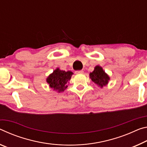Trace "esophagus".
<instances>
[{
  "label": "esophagus",
  "instance_id": "obj_1",
  "mask_svg": "<svg viewBox=\"0 0 147 147\" xmlns=\"http://www.w3.org/2000/svg\"><path fill=\"white\" fill-rule=\"evenodd\" d=\"M75 73L76 74H83V70H77L75 71Z\"/></svg>",
  "mask_w": 147,
  "mask_h": 147
}]
</instances>
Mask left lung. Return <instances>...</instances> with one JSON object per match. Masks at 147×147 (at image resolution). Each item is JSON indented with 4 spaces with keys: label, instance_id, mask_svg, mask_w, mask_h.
Masks as SVG:
<instances>
[{
    "label": "left lung",
    "instance_id": "left-lung-1",
    "mask_svg": "<svg viewBox=\"0 0 147 147\" xmlns=\"http://www.w3.org/2000/svg\"><path fill=\"white\" fill-rule=\"evenodd\" d=\"M90 78L94 83L101 88L106 85L108 83V81L109 80V77L105 73L102 67L99 66H96L94 68V70L90 73Z\"/></svg>",
    "mask_w": 147,
    "mask_h": 147
}]
</instances>
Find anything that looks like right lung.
<instances>
[{
    "label": "right lung",
    "instance_id": "add662e5",
    "mask_svg": "<svg viewBox=\"0 0 147 147\" xmlns=\"http://www.w3.org/2000/svg\"><path fill=\"white\" fill-rule=\"evenodd\" d=\"M72 74L73 73L70 71H65L57 68L47 78V82L54 90L59 92H63L68 87V81Z\"/></svg>",
    "mask_w": 147,
    "mask_h": 147
}]
</instances>
